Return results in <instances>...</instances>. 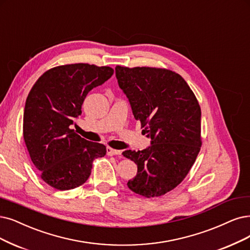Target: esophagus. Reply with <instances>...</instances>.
Masks as SVG:
<instances>
[{"label":"esophagus","mask_w":250,"mask_h":250,"mask_svg":"<svg viewBox=\"0 0 250 250\" xmlns=\"http://www.w3.org/2000/svg\"><path fill=\"white\" fill-rule=\"evenodd\" d=\"M107 154L108 155H119V154H122V151L111 148V147H107Z\"/></svg>","instance_id":"obj_1"}]
</instances>
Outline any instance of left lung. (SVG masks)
I'll return each instance as SVG.
<instances>
[{"label": "left lung", "instance_id": "left-lung-1", "mask_svg": "<svg viewBox=\"0 0 250 250\" xmlns=\"http://www.w3.org/2000/svg\"><path fill=\"white\" fill-rule=\"evenodd\" d=\"M115 76L142 132L151 139L143 150L123 152L138 167L127 187L146 198L163 196L186 178L197 159L200 105L186 80L170 70L116 66Z\"/></svg>", "mask_w": 250, "mask_h": 250}]
</instances>
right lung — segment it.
Masks as SVG:
<instances>
[{"instance_id":"1","label":"right lung","mask_w":250,"mask_h":250,"mask_svg":"<svg viewBox=\"0 0 250 250\" xmlns=\"http://www.w3.org/2000/svg\"><path fill=\"white\" fill-rule=\"evenodd\" d=\"M110 67L72 63L46 71L25 101L23 139L41 178L67 190L89 177L92 161L106 154V146L83 139L70 126L81 114L88 92L113 75Z\"/></svg>"}]
</instances>
